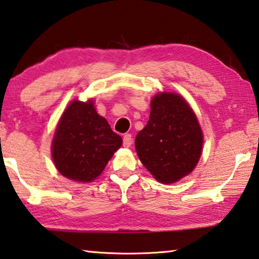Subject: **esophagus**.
I'll return each mask as SVG.
<instances>
[{"mask_svg": "<svg viewBox=\"0 0 259 259\" xmlns=\"http://www.w3.org/2000/svg\"><path fill=\"white\" fill-rule=\"evenodd\" d=\"M133 143V139H132V135L131 134H125L124 138H122V145H124V147L128 148L132 146Z\"/></svg>", "mask_w": 259, "mask_h": 259, "instance_id": "34e87169", "label": "esophagus"}]
</instances>
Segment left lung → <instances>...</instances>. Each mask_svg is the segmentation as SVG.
Wrapping results in <instances>:
<instances>
[{"label": "left lung", "mask_w": 259, "mask_h": 259, "mask_svg": "<svg viewBox=\"0 0 259 259\" xmlns=\"http://www.w3.org/2000/svg\"><path fill=\"white\" fill-rule=\"evenodd\" d=\"M203 137L184 97L160 93L151 100L150 116L135 138L142 164L156 180L172 184L189 175L201 157Z\"/></svg>", "instance_id": "left-lung-1"}]
</instances>
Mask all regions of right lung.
<instances>
[{
	"label": "right lung",
	"mask_w": 259,
	"mask_h": 259,
	"mask_svg": "<svg viewBox=\"0 0 259 259\" xmlns=\"http://www.w3.org/2000/svg\"><path fill=\"white\" fill-rule=\"evenodd\" d=\"M122 143L93 102L73 101L54 135L53 159L62 176L90 182L96 179Z\"/></svg>",
	"instance_id": "add662e5"
}]
</instances>
